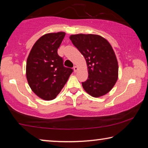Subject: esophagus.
<instances>
[{
    "label": "esophagus",
    "mask_w": 148,
    "mask_h": 148,
    "mask_svg": "<svg viewBox=\"0 0 148 148\" xmlns=\"http://www.w3.org/2000/svg\"><path fill=\"white\" fill-rule=\"evenodd\" d=\"M77 70H78V67H77V66H75L74 67V71L76 72H77Z\"/></svg>",
    "instance_id": "obj_1"
}]
</instances>
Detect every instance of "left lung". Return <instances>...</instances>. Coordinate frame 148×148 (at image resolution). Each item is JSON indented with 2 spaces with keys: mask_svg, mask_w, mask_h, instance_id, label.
Wrapping results in <instances>:
<instances>
[{
  "mask_svg": "<svg viewBox=\"0 0 148 148\" xmlns=\"http://www.w3.org/2000/svg\"><path fill=\"white\" fill-rule=\"evenodd\" d=\"M70 39L86 61L88 79L82 82L85 91L96 98L107 94L116 83L119 69L109 42L92 34H72Z\"/></svg>",
  "mask_w": 148,
  "mask_h": 148,
  "instance_id": "left-lung-1",
  "label": "left lung"
}]
</instances>
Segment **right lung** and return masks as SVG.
<instances>
[{
    "instance_id": "obj_1",
    "label": "right lung",
    "mask_w": 148,
    "mask_h": 148,
    "mask_svg": "<svg viewBox=\"0 0 148 148\" xmlns=\"http://www.w3.org/2000/svg\"><path fill=\"white\" fill-rule=\"evenodd\" d=\"M65 32H51L42 36L27 57L26 77L30 87L37 96L51 101L58 95L72 72L63 66L57 49Z\"/></svg>"
}]
</instances>
